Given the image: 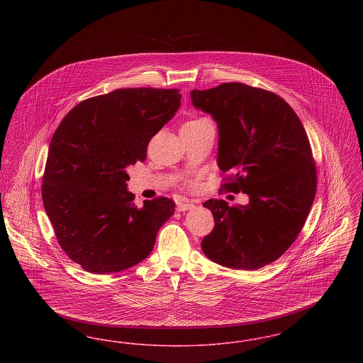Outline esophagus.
I'll return each instance as SVG.
<instances>
[{"label": "esophagus", "instance_id": "34e87169", "mask_svg": "<svg viewBox=\"0 0 363 363\" xmlns=\"http://www.w3.org/2000/svg\"><path fill=\"white\" fill-rule=\"evenodd\" d=\"M191 208H194V204L193 203H190V201H181V203H178V211H181V212H184V211H189Z\"/></svg>", "mask_w": 363, "mask_h": 363}]
</instances>
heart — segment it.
Returning a JSON list of instances; mask_svg holds the SVG:
<instances>
[{
  "label": "heart",
  "mask_w": 363,
  "mask_h": 363,
  "mask_svg": "<svg viewBox=\"0 0 363 363\" xmlns=\"http://www.w3.org/2000/svg\"><path fill=\"white\" fill-rule=\"evenodd\" d=\"M207 121L208 120H206V118H193V120H189V121L185 122L182 128H196V126H199V125H201V123H204V122ZM185 185H186L188 188H196L197 182L189 179V181H186V182H185Z\"/></svg>",
  "instance_id": "heart-1"
}]
</instances>
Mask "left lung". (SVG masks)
I'll return each mask as SVG.
<instances>
[{"label": "left lung", "mask_w": 363, "mask_h": 363, "mask_svg": "<svg viewBox=\"0 0 363 363\" xmlns=\"http://www.w3.org/2000/svg\"><path fill=\"white\" fill-rule=\"evenodd\" d=\"M190 98L218 123L220 190L249 196L247 206L203 204L215 227L201 249L227 268L259 269L293 245L314 201L317 172L305 128L290 104L262 88L223 83L193 89Z\"/></svg>", "instance_id": "1"}]
</instances>
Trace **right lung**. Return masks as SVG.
Listing matches in <instances>:
<instances>
[{
	"instance_id": "add662e5",
	"label": "right lung",
	"mask_w": 363,
	"mask_h": 363,
	"mask_svg": "<svg viewBox=\"0 0 363 363\" xmlns=\"http://www.w3.org/2000/svg\"><path fill=\"white\" fill-rule=\"evenodd\" d=\"M179 89L121 88L74 106L52 135L42 200L57 241L91 274H113L148 257L175 211L167 197L135 206L126 167L179 108Z\"/></svg>"
}]
</instances>
